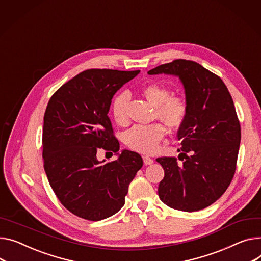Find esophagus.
Instances as JSON below:
<instances>
[{"instance_id":"1","label":"esophagus","mask_w":261,"mask_h":261,"mask_svg":"<svg viewBox=\"0 0 261 261\" xmlns=\"http://www.w3.org/2000/svg\"><path fill=\"white\" fill-rule=\"evenodd\" d=\"M144 163H145V165H147V166H149V165H152L153 164V160L152 159H150L149 156H144Z\"/></svg>"}]
</instances>
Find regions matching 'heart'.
I'll return each instance as SVG.
<instances>
[{"mask_svg": "<svg viewBox=\"0 0 261 261\" xmlns=\"http://www.w3.org/2000/svg\"><path fill=\"white\" fill-rule=\"evenodd\" d=\"M144 97L155 107L154 116L171 128H179L187 117L188 107L184 98L171 96V91L161 84H149L142 88ZM130 95L127 92L117 94L111 105V113L115 123L123 126L128 121L127 105ZM166 131L161 124L135 125L126 133V144L129 148L143 154H153L159 149V145Z\"/></svg>", "mask_w": 261, "mask_h": 261, "instance_id": "1", "label": "heart"}]
</instances>
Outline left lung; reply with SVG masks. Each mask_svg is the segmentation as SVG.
Instances as JSON below:
<instances>
[{
    "mask_svg": "<svg viewBox=\"0 0 261 261\" xmlns=\"http://www.w3.org/2000/svg\"><path fill=\"white\" fill-rule=\"evenodd\" d=\"M148 74L177 76L188 107L177 132L182 164L175 158L156 160L165 170L159 196L175 210L204 209L225 192L236 170L241 132L232 96L219 76L193 61L175 60Z\"/></svg>",
    "mask_w": 261,
    "mask_h": 261,
    "instance_id": "left-lung-1",
    "label": "left lung"
}]
</instances>
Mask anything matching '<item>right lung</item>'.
Segmentation results:
<instances>
[{
  "instance_id": "1",
  "label": "right lung",
  "mask_w": 261,
  "mask_h": 261,
  "mask_svg": "<svg viewBox=\"0 0 261 261\" xmlns=\"http://www.w3.org/2000/svg\"><path fill=\"white\" fill-rule=\"evenodd\" d=\"M140 70L89 69L51 96L44 115L43 159L49 184L67 210L98 221L125 204L130 182L143 167L142 156L124 149L113 135L108 112L113 95ZM98 147L118 160L98 161Z\"/></svg>"
}]
</instances>
